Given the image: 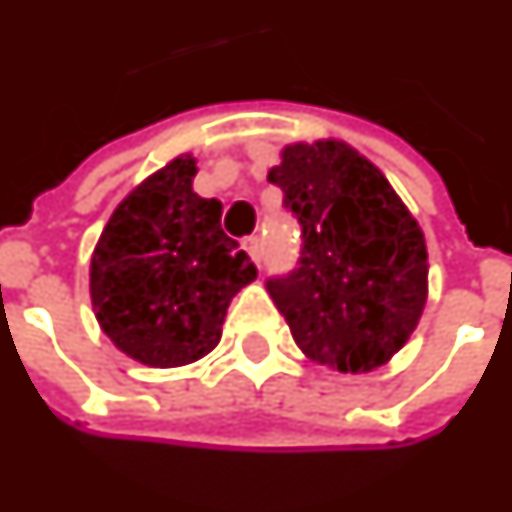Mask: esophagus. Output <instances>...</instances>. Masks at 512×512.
I'll use <instances>...</instances> for the list:
<instances>
[{
    "instance_id": "esophagus-1",
    "label": "esophagus",
    "mask_w": 512,
    "mask_h": 512,
    "mask_svg": "<svg viewBox=\"0 0 512 512\" xmlns=\"http://www.w3.org/2000/svg\"><path fill=\"white\" fill-rule=\"evenodd\" d=\"M244 249L249 252V257L255 260L257 266H260V257H263V241H260L257 235H249V238H244Z\"/></svg>"
}]
</instances>
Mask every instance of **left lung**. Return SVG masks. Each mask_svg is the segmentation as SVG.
<instances>
[{
  "instance_id": "8db88e82",
  "label": "left lung",
  "mask_w": 512,
  "mask_h": 512,
  "mask_svg": "<svg viewBox=\"0 0 512 512\" xmlns=\"http://www.w3.org/2000/svg\"><path fill=\"white\" fill-rule=\"evenodd\" d=\"M302 227L296 268L266 280L296 346L338 371L396 355L427 302L424 232L380 171L341 141L293 144L268 171Z\"/></svg>"
}]
</instances>
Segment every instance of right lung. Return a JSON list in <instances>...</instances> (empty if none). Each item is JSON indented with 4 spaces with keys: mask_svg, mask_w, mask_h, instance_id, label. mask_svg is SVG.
Wrapping results in <instances>:
<instances>
[{
    "mask_svg": "<svg viewBox=\"0 0 512 512\" xmlns=\"http://www.w3.org/2000/svg\"><path fill=\"white\" fill-rule=\"evenodd\" d=\"M194 157L141 182L110 216L91 260L102 330L146 366L194 363L221 341L235 293L255 263L221 230V202L194 194Z\"/></svg>",
    "mask_w": 512,
    "mask_h": 512,
    "instance_id": "obj_1",
    "label": "right lung"
}]
</instances>
